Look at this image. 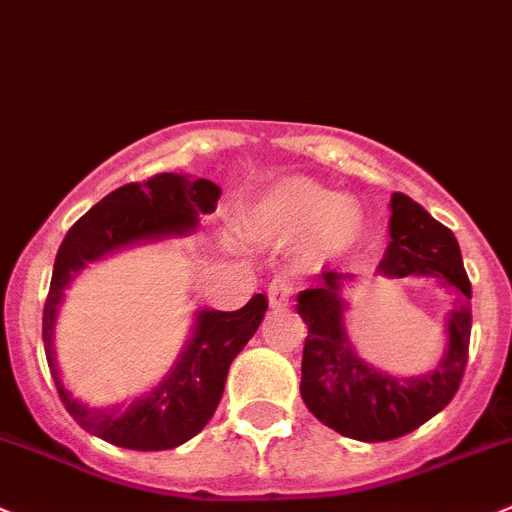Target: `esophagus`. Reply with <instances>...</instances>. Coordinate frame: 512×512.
<instances>
[{
    "label": "esophagus",
    "mask_w": 512,
    "mask_h": 512,
    "mask_svg": "<svg viewBox=\"0 0 512 512\" xmlns=\"http://www.w3.org/2000/svg\"><path fill=\"white\" fill-rule=\"evenodd\" d=\"M292 292H295V285L287 277H275L272 282H267V297H270L272 307H285Z\"/></svg>",
    "instance_id": "1"
}]
</instances>
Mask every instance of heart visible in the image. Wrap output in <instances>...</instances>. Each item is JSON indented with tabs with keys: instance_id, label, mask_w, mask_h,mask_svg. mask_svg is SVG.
Here are the masks:
<instances>
[{
	"instance_id": "obj_1",
	"label": "heart",
	"mask_w": 512,
	"mask_h": 512,
	"mask_svg": "<svg viewBox=\"0 0 512 512\" xmlns=\"http://www.w3.org/2000/svg\"><path fill=\"white\" fill-rule=\"evenodd\" d=\"M250 235L260 245L290 247L305 240L317 260L350 245L360 232V212L345 197L305 177H285L267 187L247 212Z\"/></svg>"
}]
</instances>
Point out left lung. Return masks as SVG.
<instances>
[{
	"label": "left lung",
	"mask_w": 512,
	"mask_h": 512,
	"mask_svg": "<svg viewBox=\"0 0 512 512\" xmlns=\"http://www.w3.org/2000/svg\"><path fill=\"white\" fill-rule=\"evenodd\" d=\"M390 242L375 275L423 277L455 292L445 317V352L430 372L400 377L367 365L347 335L345 285L357 275L325 270L317 285L297 295L307 325L300 395L307 410L345 438L382 443L413 433L458 393L470 345V280L453 232L428 210L395 192L390 200Z\"/></svg>",
	"instance_id": "left-lung-1"
}]
</instances>
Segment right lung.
Listing matches in <instances>:
<instances>
[{"label":"right lung","mask_w":512,"mask_h":512,"mask_svg":"<svg viewBox=\"0 0 512 512\" xmlns=\"http://www.w3.org/2000/svg\"><path fill=\"white\" fill-rule=\"evenodd\" d=\"M222 190L210 180L162 172L147 182H130L109 192L79 217L62 240L54 260L52 285L42 315L47 365L67 413L87 433L127 450H170L195 438L220 405L232 360L250 342L267 310V297L255 295L245 307L222 312L202 307L195 312L190 340L175 365L155 388L132 403L89 408L72 398L54 360V327L64 290L92 262L127 247L192 235L197 217L215 212Z\"/></svg>","instance_id":"1"}]
</instances>
